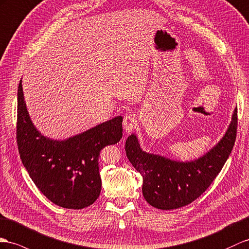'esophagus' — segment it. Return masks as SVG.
Returning a JSON list of instances; mask_svg holds the SVG:
<instances>
[{"mask_svg":"<svg viewBox=\"0 0 249 249\" xmlns=\"http://www.w3.org/2000/svg\"><path fill=\"white\" fill-rule=\"evenodd\" d=\"M123 126L126 133H130L134 129H136L137 117L135 116V114H129L126 115V116H124L123 121Z\"/></svg>","mask_w":249,"mask_h":249,"instance_id":"obj_1","label":"esophagus"}]
</instances>
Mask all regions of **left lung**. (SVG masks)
<instances>
[{"mask_svg": "<svg viewBox=\"0 0 249 249\" xmlns=\"http://www.w3.org/2000/svg\"><path fill=\"white\" fill-rule=\"evenodd\" d=\"M238 111L221 141L207 153L191 161H179L142 151L135 134L125 142V153L142 177V195L151 206L161 210L178 209L192 203L220 173L231 153L236 136Z\"/></svg>", "mask_w": 249, "mask_h": 249, "instance_id": "1", "label": "left lung"}]
</instances>
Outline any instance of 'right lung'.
<instances>
[{"instance_id":"1","label":"right lung","mask_w":249,"mask_h":249,"mask_svg":"<svg viewBox=\"0 0 249 249\" xmlns=\"http://www.w3.org/2000/svg\"><path fill=\"white\" fill-rule=\"evenodd\" d=\"M121 124L123 117L116 116L62 141L46 137L29 117L20 80L17 124L20 157L35 185L60 207L83 209L98 198L100 151L120 141Z\"/></svg>"}]
</instances>
